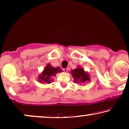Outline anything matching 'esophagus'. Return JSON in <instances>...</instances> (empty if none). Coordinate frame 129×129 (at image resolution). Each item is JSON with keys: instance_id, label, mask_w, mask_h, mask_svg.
Returning a JSON list of instances; mask_svg holds the SVG:
<instances>
[{"instance_id": "obj_1", "label": "esophagus", "mask_w": 129, "mask_h": 129, "mask_svg": "<svg viewBox=\"0 0 129 129\" xmlns=\"http://www.w3.org/2000/svg\"><path fill=\"white\" fill-rule=\"evenodd\" d=\"M63 71L64 72H67L68 71V68H64V69H63Z\"/></svg>"}]
</instances>
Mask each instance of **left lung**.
<instances>
[{"instance_id":"left-lung-1","label":"left lung","mask_w":129,"mask_h":129,"mask_svg":"<svg viewBox=\"0 0 129 129\" xmlns=\"http://www.w3.org/2000/svg\"><path fill=\"white\" fill-rule=\"evenodd\" d=\"M71 74L74 78V82L78 84H84L90 81V75L84 71L81 66H78L77 68L71 71Z\"/></svg>"}]
</instances>
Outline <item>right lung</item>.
Segmentation results:
<instances>
[{"label": "right lung", "instance_id": "right-lung-1", "mask_svg": "<svg viewBox=\"0 0 129 129\" xmlns=\"http://www.w3.org/2000/svg\"><path fill=\"white\" fill-rule=\"evenodd\" d=\"M61 72L62 70L60 67H52L51 64L48 63L44 68L42 73L39 74L38 77V80L42 84H50L53 81L52 77H55L56 74Z\"/></svg>", "mask_w": 129, "mask_h": 129}]
</instances>
